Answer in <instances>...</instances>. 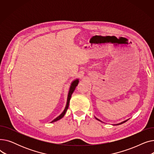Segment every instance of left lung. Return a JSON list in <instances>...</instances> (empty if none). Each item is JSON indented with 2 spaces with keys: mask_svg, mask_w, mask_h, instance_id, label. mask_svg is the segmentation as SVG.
<instances>
[{
  "mask_svg": "<svg viewBox=\"0 0 154 154\" xmlns=\"http://www.w3.org/2000/svg\"><path fill=\"white\" fill-rule=\"evenodd\" d=\"M95 119H97V120H99V121H100V122H102V121H101V120H99V119H97V118H96V117H95ZM125 120V121H124V122H121V123H119V124H114V125H120V124H124V122H127V120Z\"/></svg>",
  "mask_w": 154,
  "mask_h": 154,
  "instance_id": "8db88e82",
  "label": "left lung"
}]
</instances>
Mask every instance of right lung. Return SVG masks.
Masks as SVG:
<instances>
[{
    "label": "right lung",
    "mask_w": 154,
    "mask_h": 154,
    "mask_svg": "<svg viewBox=\"0 0 154 154\" xmlns=\"http://www.w3.org/2000/svg\"><path fill=\"white\" fill-rule=\"evenodd\" d=\"M79 84V79H76L75 80H74V81L72 82V83L71 84V85H70V90H69V94H68V97H67V104H66V108H65L64 110L63 111V112L62 113V114L58 116L57 118H55L54 120H53L52 122H56V121H57L60 119H61L65 115V114H66L68 108H69V102H70V98H71V96H72V94H73V92H74V91H75L76 87Z\"/></svg>",
    "instance_id": "right-lung-1"
}]
</instances>
